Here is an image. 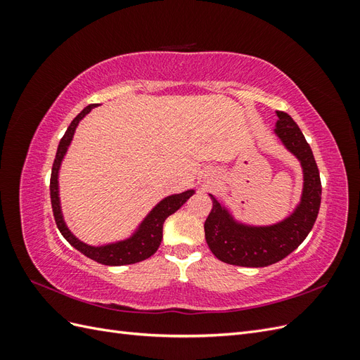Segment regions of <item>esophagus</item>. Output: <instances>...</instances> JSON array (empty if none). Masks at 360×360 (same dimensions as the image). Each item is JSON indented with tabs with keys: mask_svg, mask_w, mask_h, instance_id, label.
Returning <instances> with one entry per match:
<instances>
[{
	"mask_svg": "<svg viewBox=\"0 0 360 360\" xmlns=\"http://www.w3.org/2000/svg\"><path fill=\"white\" fill-rule=\"evenodd\" d=\"M212 174H213V172H212ZM205 179H207V180H213V179H216V174H213V176H207Z\"/></svg>",
	"mask_w": 360,
	"mask_h": 360,
	"instance_id": "obj_1",
	"label": "esophagus"
}]
</instances>
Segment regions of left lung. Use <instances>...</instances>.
<instances>
[{"label": "left lung", "instance_id": "1", "mask_svg": "<svg viewBox=\"0 0 360 360\" xmlns=\"http://www.w3.org/2000/svg\"><path fill=\"white\" fill-rule=\"evenodd\" d=\"M275 136L297 159L303 184L297 204L281 221L267 225L248 224L214 195L209 193L213 207L204 222L205 242L217 259L242 267H266L275 264L296 249L317 219L321 202L320 172L312 150L294 120L276 111Z\"/></svg>", "mask_w": 360, "mask_h": 360}]
</instances>
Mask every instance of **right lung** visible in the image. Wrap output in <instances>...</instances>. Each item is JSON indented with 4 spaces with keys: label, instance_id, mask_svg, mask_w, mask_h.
Masks as SVG:
<instances>
[{
    "label": "right lung",
    "instance_id": "right-lung-1",
    "mask_svg": "<svg viewBox=\"0 0 360 360\" xmlns=\"http://www.w3.org/2000/svg\"><path fill=\"white\" fill-rule=\"evenodd\" d=\"M97 105H89L86 108L73 118V122L68 127L66 134L61 138L56 160H53L52 172H51V202H52V210L53 217H56V222L60 233L63 237L75 248L78 249L81 254L89 257L97 263L105 264V266H126V264H135L139 261H144L153 255L162 242V231H163V224H165L167 217L172 213H176L180 207L186 202L192 195L195 193V189H188L180 193H172L168 195L163 200H160L153 209H151L143 221H141L135 230L130 233L127 237L122 238V240L110 242V243H102V245H89L82 242L81 238L76 237L70 228L68 226L66 221H64L63 210H61V200H60V169L61 163L68 155V150L73 141V135L76 132V127L81 123V120L90 114L91 110H94Z\"/></svg>",
    "mask_w": 360,
    "mask_h": 360
}]
</instances>
